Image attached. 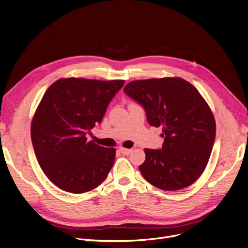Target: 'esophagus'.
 Listing matches in <instances>:
<instances>
[{"mask_svg":"<svg viewBox=\"0 0 248 248\" xmlns=\"http://www.w3.org/2000/svg\"><path fill=\"white\" fill-rule=\"evenodd\" d=\"M119 150H120V152L122 153L123 155H130V153L132 152V149L124 148V147H120V148H119Z\"/></svg>","mask_w":248,"mask_h":248,"instance_id":"1","label":"esophagus"}]
</instances>
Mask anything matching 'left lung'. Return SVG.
I'll return each mask as SVG.
<instances>
[{
    "label": "left lung",
    "mask_w": 248,
    "mask_h": 248,
    "mask_svg": "<svg viewBox=\"0 0 248 248\" xmlns=\"http://www.w3.org/2000/svg\"><path fill=\"white\" fill-rule=\"evenodd\" d=\"M124 92L144 108L149 125L162 127L161 149H144L143 178L164 191L194 184L207 167L216 135L214 115L201 93L181 78L132 80Z\"/></svg>",
    "instance_id": "obj_1"
}]
</instances>
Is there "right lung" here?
<instances>
[{"label":"right lung","mask_w":248,"mask_h":248,"mask_svg":"<svg viewBox=\"0 0 248 248\" xmlns=\"http://www.w3.org/2000/svg\"><path fill=\"white\" fill-rule=\"evenodd\" d=\"M124 82L66 78L45 92L31 122V139L40 168L62 190L86 193L107 178L116 149L88 141L86 135L101 123Z\"/></svg>","instance_id":"add662e5"}]
</instances>
